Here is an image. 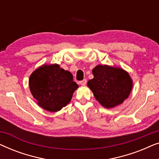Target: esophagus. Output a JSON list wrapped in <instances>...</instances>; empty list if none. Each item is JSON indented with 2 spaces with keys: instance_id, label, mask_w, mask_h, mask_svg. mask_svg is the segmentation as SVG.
Listing matches in <instances>:
<instances>
[{
  "instance_id": "obj_1",
  "label": "esophagus",
  "mask_w": 159,
  "mask_h": 159,
  "mask_svg": "<svg viewBox=\"0 0 159 159\" xmlns=\"http://www.w3.org/2000/svg\"><path fill=\"white\" fill-rule=\"evenodd\" d=\"M87 83V80L86 79H84L83 80H82V81L80 82V84H81V85H85Z\"/></svg>"
}]
</instances>
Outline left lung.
Instances as JSON below:
<instances>
[{
    "label": "left lung",
    "instance_id": "8db88e82",
    "mask_svg": "<svg viewBox=\"0 0 159 159\" xmlns=\"http://www.w3.org/2000/svg\"><path fill=\"white\" fill-rule=\"evenodd\" d=\"M94 78L88 86L98 101L106 108L122 103L131 93L132 80L123 69L98 65L93 69Z\"/></svg>",
    "mask_w": 159,
    "mask_h": 159
}]
</instances>
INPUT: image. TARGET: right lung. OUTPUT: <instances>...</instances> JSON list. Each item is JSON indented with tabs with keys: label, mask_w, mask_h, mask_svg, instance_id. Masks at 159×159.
<instances>
[{
	"label": "right lung",
	"mask_w": 159,
	"mask_h": 159,
	"mask_svg": "<svg viewBox=\"0 0 159 159\" xmlns=\"http://www.w3.org/2000/svg\"><path fill=\"white\" fill-rule=\"evenodd\" d=\"M30 92L45 110L56 112L65 107L78 88L71 72L58 64H44L30 77Z\"/></svg>",
	"instance_id": "add662e5"
}]
</instances>
